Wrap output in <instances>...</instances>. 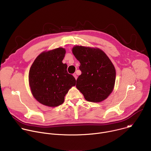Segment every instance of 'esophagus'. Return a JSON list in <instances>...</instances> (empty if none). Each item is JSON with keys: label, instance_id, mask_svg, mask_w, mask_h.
<instances>
[{"label": "esophagus", "instance_id": "34e87169", "mask_svg": "<svg viewBox=\"0 0 151 151\" xmlns=\"http://www.w3.org/2000/svg\"><path fill=\"white\" fill-rule=\"evenodd\" d=\"M73 76H74V77H75V79H76H76H77V75H76V74H75H75H73Z\"/></svg>", "mask_w": 151, "mask_h": 151}]
</instances>
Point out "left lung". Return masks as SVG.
<instances>
[{
	"mask_svg": "<svg viewBox=\"0 0 151 151\" xmlns=\"http://www.w3.org/2000/svg\"><path fill=\"white\" fill-rule=\"evenodd\" d=\"M72 52L81 64V75L76 80V88L88 101L105 100L115 82V69L110 59L99 48L76 46Z\"/></svg>",
	"mask_w": 151,
	"mask_h": 151,
	"instance_id": "1",
	"label": "left lung"
}]
</instances>
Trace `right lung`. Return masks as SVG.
Returning a JSON list of instances; mask_svg holds the SVG:
<instances>
[{"instance_id": "1", "label": "right lung", "mask_w": 151, "mask_h": 151, "mask_svg": "<svg viewBox=\"0 0 151 151\" xmlns=\"http://www.w3.org/2000/svg\"><path fill=\"white\" fill-rule=\"evenodd\" d=\"M66 54L63 48L41 53L30 68L29 81L34 97L41 104L55 107L61 104L75 78L68 73L62 61Z\"/></svg>"}]
</instances>
